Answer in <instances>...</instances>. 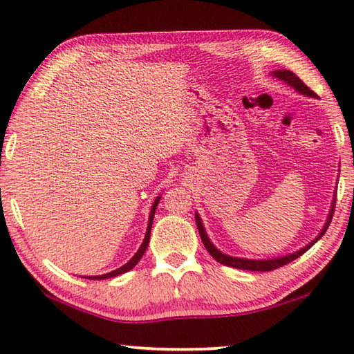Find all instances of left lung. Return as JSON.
Instances as JSON below:
<instances>
[{
    "instance_id": "left-lung-1",
    "label": "left lung",
    "mask_w": 354,
    "mask_h": 354,
    "mask_svg": "<svg viewBox=\"0 0 354 354\" xmlns=\"http://www.w3.org/2000/svg\"><path fill=\"white\" fill-rule=\"evenodd\" d=\"M274 77H278L279 81H284L286 84H289L290 87L295 88V91L298 93L304 95V97H310V98H315L317 95L310 91V88L304 84L299 77L293 73V71L290 70H274L272 73ZM337 194V192H335ZM335 196V195H334ZM334 205H335V198H333V203H331V209H329V214H328V218H326V223L325 226L322 227L320 234L317 236L313 242H309L306 247H303L301 250L295 251V253H290L287 256H281V257H273V259H245V257H234V256H227L225 253H221V251L218 248L214 247V243L211 242V239L207 237L206 234V230L205 226H203V221L200 218L198 212H195V221H196V226H198V232L201 236V241H203V245H205L206 250L209 251V254H211L215 261L223 263V266H227V267H234V268H241V270H251V272H270V270H274V268H279L286 266V263L292 262L293 259H297V257H299L301 254L306 253V251L313 247V245L319 241V239L323 237V234H325L329 223H331L333 220V214H334Z\"/></svg>"
}]
</instances>
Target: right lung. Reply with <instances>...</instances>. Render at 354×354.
I'll use <instances>...</instances> for the list:
<instances>
[{"label": "right lung", "instance_id": "right-lung-1", "mask_svg": "<svg viewBox=\"0 0 354 354\" xmlns=\"http://www.w3.org/2000/svg\"><path fill=\"white\" fill-rule=\"evenodd\" d=\"M159 201H160V195H159L158 198H156V200H154V203H153V206H151V212H149V218H148V227H147V234H145V239H143V242H142V245H140V248L137 250V253H136L133 257H131V259H129L127 263H124L123 267L117 268V270L109 272V273H104V274H98V277H82V278H87V279H107V278L118 277V274H122V273H127V272H129V270H133V268L137 266V262H139V261L142 259V256H143V253H145V250H147L148 243H149V234H151L153 217H154L156 207H158Z\"/></svg>", "mask_w": 354, "mask_h": 354}]
</instances>
